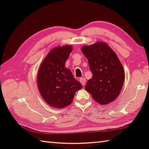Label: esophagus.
Listing matches in <instances>:
<instances>
[{
  "mask_svg": "<svg viewBox=\"0 0 149 149\" xmlns=\"http://www.w3.org/2000/svg\"><path fill=\"white\" fill-rule=\"evenodd\" d=\"M79 81H80V83L83 85V86H84L85 84H86V79H85L84 77L80 78Z\"/></svg>",
  "mask_w": 149,
  "mask_h": 149,
  "instance_id": "1",
  "label": "esophagus"
}]
</instances>
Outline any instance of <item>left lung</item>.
<instances>
[{"mask_svg":"<svg viewBox=\"0 0 149 149\" xmlns=\"http://www.w3.org/2000/svg\"><path fill=\"white\" fill-rule=\"evenodd\" d=\"M81 51L88 59L92 73L85 90L100 104L113 102L119 95L125 79L123 66L116 53L102 42L84 45Z\"/></svg>","mask_w":149,"mask_h":149,"instance_id":"1","label":"left lung"}]
</instances>
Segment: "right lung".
I'll return each mask as SVG.
<instances>
[{
  "label": "right lung",
  "mask_w": 149,
  "mask_h": 149,
  "mask_svg": "<svg viewBox=\"0 0 149 149\" xmlns=\"http://www.w3.org/2000/svg\"><path fill=\"white\" fill-rule=\"evenodd\" d=\"M72 51V45L58 46L50 50L41 63L37 86L41 96L52 107L61 109L70 105L81 84L74 77L65 63Z\"/></svg>",
  "instance_id": "right-lung-1"
}]
</instances>
